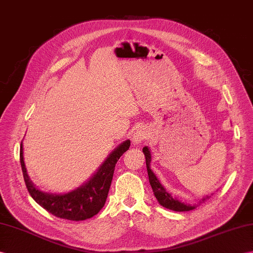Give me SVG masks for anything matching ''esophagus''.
<instances>
[{"label": "esophagus", "instance_id": "34e87169", "mask_svg": "<svg viewBox=\"0 0 253 253\" xmlns=\"http://www.w3.org/2000/svg\"><path fill=\"white\" fill-rule=\"evenodd\" d=\"M148 138H149V131L146 130L145 128L141 127V128L137 129L136 131H134L133 136H132V143L138 145V144L142 142V141H144L145 139H148Z\"/></svg>", "mask_w": 253, "mask_h": 253}]
</instances>
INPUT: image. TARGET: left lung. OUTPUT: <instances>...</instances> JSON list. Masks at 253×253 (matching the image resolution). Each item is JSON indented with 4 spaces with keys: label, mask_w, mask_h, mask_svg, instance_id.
Masks as SVG:
<instances>
[{
    "label": "left lung",
    "mask_w": 253,
    "mask_h": 253,
    "mask_svg": "<svg viewBox=\"0 0 253 253\" xmlns=\"http://www.w3.org/2000/svg\"><path fill=\"white\" fill-rule=\"evenodd\" d=\"M143 154L145 156V163H146V169H148V174H149V181L150 184L152 186V190L154 192V195L156 197V199L158 201L163 207H165L167 209L173 210V211H190L195 209L198 204H186V203H182L179 199H177L175 197L171 196V194L168 193L167 190L165 189L161 181L158 180V178L156 177V174L153 172V170L151 169V161H152V156H151V151L148 148V146H144L142 149ZM208 198V196H205L202 198V201L199 204L204 203L206 199Z\"/></svg>",
    "instance_id": "8db88e82"
}]
</instances>
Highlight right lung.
Wrapping results in <instances>:
<instances>
[{
  "label": "right lung",
  "instance_id": "obj_1",
  "mask_svg": "<svg viewBox=\"0 0 253 253\" xmlns=\"http://www.w3.org/2000/svg\"><path fill=\"white\" fill-rule=\"evenodd\" d=\"M130 146V140L119 144L111 152L85 183L68 193H48L40 190L30 180L23 160V146L20 144V165L28 192L41 207L58 218L83 221L92 218L104 206L113 179L117 161Z\"/></svg>",
  "mask_w": 253,
  "mask_h": 253
}]
</instances>
